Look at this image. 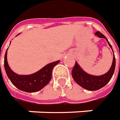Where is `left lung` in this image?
Segmentation results:
<instances>
[{
	"mask_svg": "<svg viewBox=\"0 0 120 120\" xmlns=\"http://www.w3.org/2000/svg\"><path fill=\"white\" fill-rule=\"evenodd\" d=\"M95 35L99 38L105 39L107 41L109 46L112 49V45L109 43L108 40L107 39V38L102 33H101L99 31H97L95 33ZM115 67H116V59L114 54H113L112 65L110 67L109 70L106 73L99 76L92 75L84 71L76 61L75 65L72 70V77L77 83L81 86L83 88H85V90H90V91H95L104 87L110 81L113 76V73L115 71Z\"/></svg>",
	"mask_w": 120,
	"mask_h": 120,
	"instance_id": "1",
	"label": "left lung"
}]
</instances>
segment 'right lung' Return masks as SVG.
Wrapping results in <instances>:
<instances>
[{"mask_svg":"<svg viewBox=\"0 0 120 120\" xmlns=\"http://www.w3.org/2000/svg\"><path fill=\"white\" fill-rule=\"evenodd\" d=\"M16 35V36H17ZM7 50L4 55V69L7 76L11 80L12 83L17 87L19 90L29 92L33 93L43 89L45 85H47L51 79L52 71L53 67L57 65L60 61L49 63L45 65L39 71L30 75H18L12 71L10 68L7 61Z\"/></svg>","mask_w":120,"mask_h":120,"instance_id":"add662e5","label":"right lung"}]
</instances>
